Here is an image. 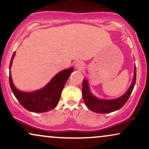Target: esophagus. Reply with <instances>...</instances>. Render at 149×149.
I'll use <instances>...</instances> for the list:
<instances>
[{
    "instance_id": "1",
    "label": "esophagus",
    "mask_w": 149,
    "mask_h": 149,
    "mask_svg": "<svg viewBox=\"0 0 149 149\" xmlns=\"http://www.w3.org/2000/svg\"><path fill=\"white\" fill-rule=\"evenodd\" d=\"M75 67L78 70H82L84 68V64L81 61H78L75 63Z\"/></svg>"
}]
</instances>
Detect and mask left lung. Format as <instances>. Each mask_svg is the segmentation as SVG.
Returning a JSON list of instances; mask_svg holds the SVG:
<instances>
[{
    "label": "left lung",
    "mask_w": 149,
    "mask_h": 149,
    "mask_svg": "<svg viewBox=\"0 0 149 149\" xmlns=\"http://www.w3.org/2000/svg\"><path fill=\"white\" fill-rule=\"evenodd\" d=\"M135 81H136V68L135 67L133 82L128 91L118 98L102 100L97 98L91 93L87 80L84 79L82 82V97L86 107L92 111L97 113H108L113 112L122 108L127 102L134 88Z\"/></svg>",
    "instance_id": "left-lung-1"
}]
</instances>
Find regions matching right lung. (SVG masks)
I'll list each match as a JSON object with an SVG mask.
<instances>
[{
  "mask_svg": "<svg viewBox=\"0 0 149 149\" xmlns=\"http://www.w3.org/2000/svg\"><path fill=\"white\" fill-rule=\"evenodd\" d=\"M14 55L15 52L11 60L9 69ZM73 71V67H71L61 71L45 87L33 92H23L17 89L13 84L11 73H9V84L15 97L24 109L31 112H47L55 108L58 104L64 86Z\"/></svg>",
  "mask_w": 149,
  "mask_h": 149,
  "instance_id": "obj_1",
  "label": "right lung"
}]
</instances>
